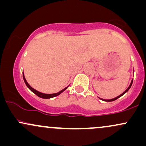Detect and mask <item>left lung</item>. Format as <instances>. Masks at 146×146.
Instances as JSON below:
<instances>
[{
	"label": "left lung",
	"mask_w": 146,
	"mask_h": 146,
	"mask_svg": "<svg viewBox=\"0 0 146 146\" xmlns=\"http://www.w3.org/2000/svg\"><path fill=\"white\" fill-rule=\"evenodd\" d=\"M133 73H134V70H133ZM132 82H133V79H132V80H131V82H130V85H129V86L128 87V88H127V89L125 90L124 92H123V93H122L121 95H119V96L116 97V98H113V99H110V100H104V99H102V98H100V100H103V101H104V102H113V101H115V100H116L117 99L119 98L120 97H121L122 95H123L125 94V93H127V92L128 91V90L130 89V87H131V86H132Z\"/></svg>",
	"instance_id": "8db88e82"
}]
</instances>
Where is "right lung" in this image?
<instances>
[{
    "label": "right lung",
    "instance_id": "add662e5",
    "mask_svg": "<svg viewBox=\"0 0 146 146\" xmlns=\"http://www.w3.org/2000/svg\"><path fill=\"white\" fill-rule=\"evenodd\" d=\"M23 80H24V82L25 83V84H26V86L28 87V88L31 90V91H32L34 94H36L37 96H38L39 98H42V99H50V98H55V97L58 96V95H59L61 94L62 93H63L64 91L65 90L67 89V88L68 86H69V85H68V86H66V88H64V89L61 90L60 91L58 92V93H52V94H46V93H41V92H39L38 90H37L36 89H34V88H32L30 85L28 84L27 82L26 79L25 78V75H24V73H23Z\"/></svg>",
    "mask_w": 146,
    "mask_h": 146
}]
</instances>
